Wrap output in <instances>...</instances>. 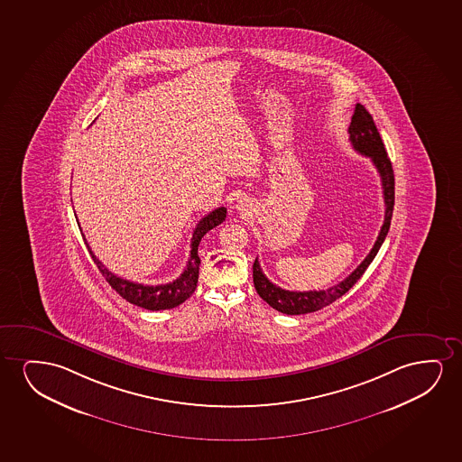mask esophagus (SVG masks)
<instances>
[{
    "label": "esophagus",
    "instance_id": "esophagus-1",
    "mask_svg": "<svg viewBox=\"0 0 462 462\" xmlns=\"http://www.w3.org/2000/svg\"><path fill=\"white\" fill-rule=\"evenodd\" d=\"M246 207H249V200H247V199H240V200H238V205H236V208L246 209Z\"/></svg>",
    "mask_w": 462,
    "mask_h": 462
}]
</instances>
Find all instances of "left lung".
<instances>
[{
  "label": "left lung",
  "instance_id": "left-lung-1",
  "mask_svg": "<svg viewBox=\"0 0 462 462\" xmlns=\"http://www.w3.org/2000/svg\"><path fill=\"white\" fill-rule=\"evenodd\" d=\"M348 134H350V142H352L355 152L371 158L373 164L379 171L382 188H383V200H385L383 226L380 228L377 241L374 243V247L371 249V253L367 254L366 259L363 260L360 265L348 274L347 278L341 281L339 284L329 287L327 291H284L266 278L260 268L259 260L255 259L253 266L255 291L263 301L272 306L273 310H279L287 316H300V314H308V312L322 310L325 306L336 301L337 298H341L346 291H350L355 282L363 276V273L366 272L367 266L371 265V262L379 253L380 246L385 241L386 234L390 230L393 207H394V173H393L392 161L386 154L385 145L382 142L373 116L361 104H356V107H355L352 123L348 126Z\"/></svg>",
  "mask_w": 462,
  "mask_h": 462
}]
</instances>
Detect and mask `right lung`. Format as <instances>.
Listing matches in <instances>:
<instances>
[{
	"instance_id": "1",
	"label": "right lung",
	"mask_w": 462,
	"mask_h": 462,
	"mask_svg": "<svg viewBox=\"0 0 462 462\" xmlns=\"http://www.w3.org/2000/svg\"><path fill=\"white\" fill-rule=\"evenodd\" d=\"M226 215H227V209L221 207V208L213 209L208 215L203 216L202 219L199 221L196 230L192 234V240H190V255L188 265L181 273V276L175 279L173 282H169V284H137V282H131L126 279L115 276L114 273L108 272L104 263L99 262V259H96L88 243L85 238L83 240H85V245L88 246L89 254H91L96 265L99 268V272L102 273V276L106 278L108 284L112 285V289H115L116 293H120L121 297L125 298L126 301L148 310H171V308H177L180 304L184 303L196 291L199 265H200V259H199V253H197L199 245H200L203 235L207 234L211 228H215L216 226H219L222 221H226Z\"/></svg>"
}]
</instances>
